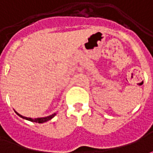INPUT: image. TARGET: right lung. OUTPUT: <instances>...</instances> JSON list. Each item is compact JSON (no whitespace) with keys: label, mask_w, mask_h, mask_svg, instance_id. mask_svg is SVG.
<instances>
[{"label":"right lung","mask_w":153,"mask_h":153,"mask_svg":"<svg viewBox=\"0 0 153 153\" xmlns=\"http://www.w3.org/2000/svg\"><path fill=\"white\" fill-rule=\"evenodd\" d=\"M20 117H22V118H23L25 120H30V121H32V122H37V123H44V122H46V121H48V120H50L52 118H53L55 116H56V114L57 113H53V114H52L50 116H46V117H39V118H30V117H26V116H22V115H20L18 114L17 112L15 111Z\"/></svg>","instance_id":"obj_1"}]
</instances>
